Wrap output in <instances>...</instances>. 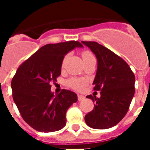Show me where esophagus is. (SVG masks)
Masks as SVG:
<instances>
[{"label": "esophagus", "instance_id": "34e87169", "mask_svg": "<svg viewBox=\"0 0 150 150\" xmlns=\"http://www.w3.org/2000/svg\"><path fill=\"white\" fill-rule=\"evenodd\" d=\"M85 99V97L83 95H78V100H83Z\"/></svg>", "mask_w": 150, "mask_h": 150}]
</instances>
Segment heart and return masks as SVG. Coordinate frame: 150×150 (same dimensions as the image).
<instances>
[{
    "label": "heart",
    "instance_id": "b5f03b06",
    "mask_svg": "<svg viewBox=\"0 0 150 150\" xmlns=\"http://www.w3.org/2000/svg\"><path fill=\"white\" fill-rule=\"evenodd\" d=\"M82 58H83L84 64L86 63L87 62L95 59L93 53L88 50H85L82 52ZM66 59H67V56L64 58L63 62H62V66L64 65ZM67 84L69 87H71L73 89L76 90V91H81L87 84V81L86 79H83V78H71L67 81Z\"/></svg>",
    "mask_w": 150,
    "mask_h": 150
}]
</instances>
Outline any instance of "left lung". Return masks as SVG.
Returning <instances> with one entry per match:
<instances>
[{"mask_svg": "<svg viewBox=\"0 0 150 150\" xmlns=\"http://www.w3.org/2000/svg\"><path fill=\"white\" fill-rule=\"evenodd\" d=\"M95 55L98 69L93 89L100 97L91 95L94 109L85 116L87 125L95 129H107L120 122L126 115L135 92V76L121 57L94 41H82Z\"/></svg>", "mask_w": 150, "mask_h": 150, "instance_id": "1", "label": "left lung"}]
</instances>
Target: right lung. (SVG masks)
I'll return each mask as SVG.
<instances>
[{"mask_svg":"<svg viewBox=\"0 0 150 150\" xmlns=\"http://www.w3.org/2000/svg\"><path fill=\"white\" fill-rule=\"evenodd\" d=\"M76 47L78 41L50 43L40 48L17 69L11 87L13 98L24 121L36 131L53 132L66 125V112L77 101L76 93L62 89L54 95L52 83L61 75L64 55Z\"/></svg>","mask_w":150,"mask_h":150,"instance_id":"add662e5","label":"right lung"}]
</instances>
